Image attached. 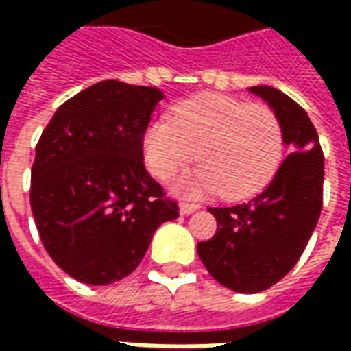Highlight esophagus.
<instances>
[{
  "label": "esophagus",
  "instance_id": "esophagus-1",
  "mask_svg": "<svg viewBox=\"0 0 351 351\" xmlns=\"http://www.w3.org/2000/svg\"><path fill=\"white\" fill-rule=\"evenodd\" d=\"M197 209H199L197 203H187V201H183L182 205H180V213H182V215H191V213H195Z\"/></svg>",
  "mask_w": 351,
  "mask_h": 351
}]
</instances>
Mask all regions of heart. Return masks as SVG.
I'll return each mask as SVG.
<instances>
[{
	"instance_id": "heart-1",
	"label": "heart",
	"mask_w": 351,
	"mask_h": 351,
	"mask_svg": "<svg viewBox=\"0 0 351 351\" xmlns=\"http://www.w3.org/2000/svg\"><path fill=\"white\" fill-rule=\"evenodd\" d=\"M146 166L162 182L195 160L201 168L183 176L187 195L221 189L226 199L262 191L283 160V125L267 103L224 93H201L173 109L171 123L154 121L144 130Z\"/></svg>"
}]
</instances>
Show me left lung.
Segmentation results:
<instances>
[{
  "instance_id": "1",
  "label": "left lung",
  "mask_w": 351,
  "mask_h": 351,
  "mask_svg": "<svg viewBox=\"0 0 351 351\" xmlns=\"http://www.w3.org/2000/svg\"><path fill=\"white\" fill-rule=\"evenodd\" d=\"M250 91L274 107L293 152L260 195L209 209L217 232L197 244V254L210 276L236 293L269 289L299 262L322 210L324 182V154L306 111L276 88Z\"/></svg>"
}]
</instances>
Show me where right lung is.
<instances>
[{"instance_id":"obj_1","label":"right lung","mask_w":351,"mask_h":351,"mask_svg":"<svg viewBox=\"0 0 351 351\" xmlns=\"http://www.w3.org/2000/svg\"><path fill=\"white\" fill-rule=\"evenodd\" d=\"M162 91L105 80L62 103L31 169V209L48 256L70 277L109 285L132 274L178 201L144 168L142 138Z\"/></svg>"}]
</instances>
